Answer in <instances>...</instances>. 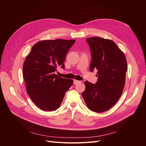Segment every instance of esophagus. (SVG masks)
<instances>
[{
  "label": "esophagus",
  "mask_w": 146,
  "mask_h": 146,
  "mask_svg": "<svg viewBox=\"0 0 146 146\" xmlns=\"http://www.w3.org/2000/svg\"><path fill=\"white\" fill-rule=\"evenodd\" d=\"M80 81H78V80H74V85H77L78 83H80Z\"/></svg>",
  "instance_id": "esophagus-1"
}]
</instances>
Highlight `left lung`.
<instances>
[{
    "instance_id": "8db88e82",
    "label": "left lung",
    "mask_w": 146,
    "mask_h": 146,
    "mask_svg": "<svg viewBox=\"0 0 146 146\" xmlns=\"http://www.w3.org/2000/svg\"><path fill=\"white\" fill-rule=\"evenodd\" d=\"M90 46L91 72L98 70L96 84L86 81L82 97L92 111H107L116 104L125 86L127 64L125 55L116 43L99 37L86 39Z\"/></svg>"
}]
</instances>
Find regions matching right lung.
<instances>
[{
    "instance_id": "right-lung-1",
    "label": "right lung",
    "mask_w": 146,
    "mask_h": 146,
    "mask_svg": "<svg viewBox=\"0 0 146 146\" xmlns=\"http://www.w3.org/2000/svg\"><path fill=\"white\" fill-rule=\"evenodd\" d=\"M75 39L44 40L32 47L23 66L27 92L33 102L44 111H54L60 107L66 92L73 80L55 74L56 68L64 69V62Z\"/></svg>"
}]
</instances>
